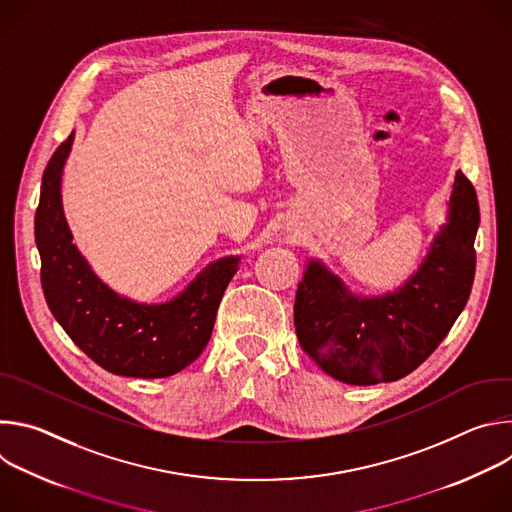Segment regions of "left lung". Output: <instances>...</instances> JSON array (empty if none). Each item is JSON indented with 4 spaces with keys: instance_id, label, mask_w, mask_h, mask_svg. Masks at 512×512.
Returning <instances> with one entry per match:
<instances>
[{
    "instance_id": "8db88e82",
    "label": "left lung",
    "mask_w": 512,
    "mask_h": 512,
    "mask_svg": "<svg viewBox=\"0 0 512 512\" xmlns=\"http://www.w3.org/2000/svg\"><path fill=\"white\" fill-rule=\"evenodd\" d=\"M478 225L476 190L458 170L448 223L395 291L356 296L322 261L308 259L294 304L304 352L346 385L391 383L413 373L448 336L470 298Z\"/></svg>"
}]
</instances>
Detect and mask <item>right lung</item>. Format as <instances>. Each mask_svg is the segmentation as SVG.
I'll return each mask as SVG.
<instances>
[{"label":"right lung","instance_id":"obj_1","mask_svg":"<svg viewBox=\"0 0 512 512\" xmlns=\"http://www.w3.org/2000/svg\"><path fill=\"white\" fill-rule=\"evenodd\" d=\"M72 139L75 133L58 145L44 170L34 218L48 308L70 340L105 371L137 379L176 375L208 344L241 257L208 263L170 302L139 304L119 296L72 243L64 218L60 184Z\"/></svg>","mask_w":512,"mask_h":512}]
</instances>
